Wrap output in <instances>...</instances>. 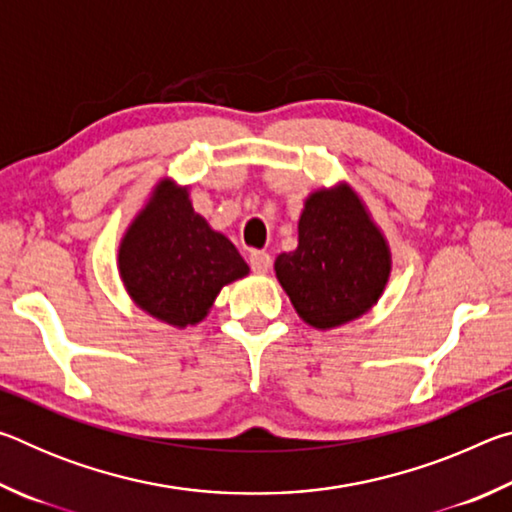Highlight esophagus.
<instances>
[{"label": "esophagus", "mask_w": 512, "mask_h": 512, "mask_svg": "<svg viewBox=\"0 0 512 512\" xmlns=\"http://www.w3.org/2000/svg\"><path fill=\"white\" fill-rule=\"evenodd\" d=\"M248 262L255 273H266L268 268H271L273 259H271V255L264 253V250H253V253L248 255Z\"/></svg>", "instance_id": "esophagus-1"}]
</instances>
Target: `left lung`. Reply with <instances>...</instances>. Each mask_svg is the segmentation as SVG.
Returning <instances> with one entry per match:
<instances>
[{
  "label": "left lung",
  "instance_id": "left-lung-1",
  "mask_svg": "<svg viewBox=\"0 0 512 512\" xmlns=\"http://www.w3.org/2000/svg\"><path fill=\"white\" fill-rule=\"evenodd\" d=\"M388 273L386 241L348 187L311 194L298 223V248L275 259V275L293 307L318 329L366 314Z\"/></svg>",
  "mask_w": 512,
  "mask_h": 512
}]
</instances>
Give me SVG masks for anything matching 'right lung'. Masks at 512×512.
I'll return each instance as SVG.
<instances>
[{"mask_svg":"<svg viewBox=\"0 0 512 512\" xmlns=\"http://www.w3.org/2000/svg\"><path fill=\"white\" fill-rule=\"evenodd\" d=\"M119 271L144 311L185 327L203 320L219 291L244 277L248 264L194 212L187 189L160 183L121 241Z\"/></svg>","mask_w":512,"mask_h":512,"instance_id":"right-lung-1","label":"right lung"}]
</instances>
